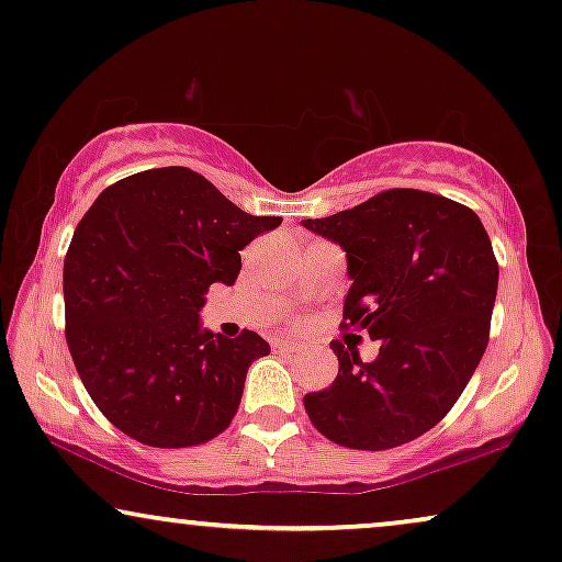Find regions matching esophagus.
<instances>
[{
    "label": "esophagus",
    "instance_id": "esophagus-1",
    "mask_svg": "<svg viewBox=\"0 0 562 562\" xmlns=\"http://www.w3.org/2000/svg\"><path fill=\"white\" fill-rule=\"evenodd\" d=\"M276 348H279V351H283V353H299V344H291V340H279Z\"/></svg>",
    "mask_w": 562,
    "mask_h": 562
}]
</instances>
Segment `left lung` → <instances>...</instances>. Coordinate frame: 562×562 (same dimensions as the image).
Here are the masks:
<instances>
[{
    "label": "left lung",
    "instance_id": "obj_1",
    "mask_svg": "<svg viewBox=\"0 0 562 562\" xmlns=\"http://www.w3.org/2000/svg\"><path fill=\"white\" fill-rule=\"evenodd\" d=\"M302 224L348 255L353 283L340 327L379 344L363 363L333 340L338 376L304 395V411L340 447H403L454 407L483 359L498 291L491 237L472 209L415 188Z\"/></svg>",
    "mask_w": 562,
    "mask_h": 562
}]
</instances>
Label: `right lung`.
<instances>
[{"label": "right lung", "instance_id": "right-lung-1", "mask_svg": "<svg viewBox=\"0 0 562 562\" xmlns=\"http://www.w3.org/2000/svg\"><path fill=\"white\" fill-rule=\"evenodd\" d=\"M281 216H252L188 167L108 186L64 258V312L75 367L111 424L157 449L227 431L247 369L271 353L258 333L201 330L211 283L237 281L239 250Z\"/></svg>", "mask_w": 562, "mask_h": 562}]
</instances>
